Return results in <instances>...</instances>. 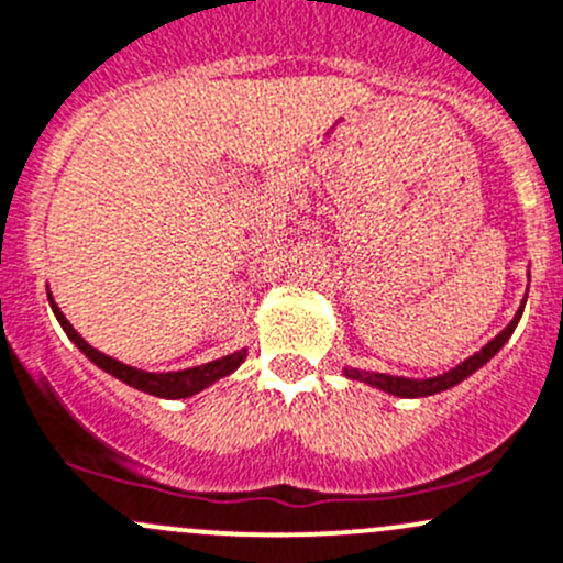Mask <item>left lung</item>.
<instances>
[{
    "instance_id": "left-lung-1",
    "label": "left lung",
    "mask_w": 563,
    "mask_h": 563,
    "mask_svg": "<svg viewBox=\"0 0 563 563\" xmlns=\"http://www.w3.org/2000/svg\"><path fill=\"white\" fill-rule=\"evenodd\" d=\"M526 294H529V288H526ZM523 307H526V299L520 301L518 312L512 316V321L507 323L505 329L499 331V334L494 336L490 342H485L477 353H472L470 358H464L461 364H455L453 369L442 372V375H434V377H405V375H388V372H369V369H356V366H345L342 369V375L351 377V380H361L366 383V386L377 388V390H386V394H394V396H401V399H421V396H434V394H442V390L459 386V383H464L466 377L475 375L481 366L488 364L490 358L496 356V353L505 347V342L510 340L512 331H516L520 316H523Z\"/></svg>"
}]
</instances>
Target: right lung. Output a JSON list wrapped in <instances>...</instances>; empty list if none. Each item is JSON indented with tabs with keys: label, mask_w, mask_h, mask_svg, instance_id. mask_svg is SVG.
Segmentation results:
<instances>
[{
	"label": "right lung",
	"mask_w": 563,
	"mask_h": 563,
	"mask_svg": "<svg viewBox=\"0 0 563 563\" xmlns=\"http://www.w3.org/2000/svg\"><path fill=\"white\" fill-rule=\"evenodd\" d=\"M47 301H51V310L56 316V321L62 323L64 334L78 345V351L86 356L91 364H97L99 369H104L108 375L115 377V380L126 383V386L142 390V394L158 396V399H186V396L199 394V390L210 388L212 383H218L221 377L232 375L236 366L247 358V347H240V351L229 353V356L207 361V364L199 366H188V369H177V372H145L137 369V366H129L123 361L108 356V353L97 351V347L88 345L86 340L78 334V329L67 321L62 310H58L56 299H53L51 288H47Z\"/></svg>",
	"instance_id": "obj_1"
}]
</instances>
